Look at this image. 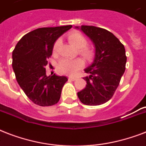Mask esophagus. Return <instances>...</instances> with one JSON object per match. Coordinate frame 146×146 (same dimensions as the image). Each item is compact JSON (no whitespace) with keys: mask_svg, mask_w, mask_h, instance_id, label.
<instances>
[{"mask_svg":"<svg viewBox=\"0 0 146 146\" xmlns=\"http://www.w3.org/2000/svg\"><path fill=\"white\" fill-rule=\"evenodd\" d=\"M76 79H77V77H75V76H69V80H72V81H75Z\"/></svg>","mask_w":146,"mask_h":146,"instance_id":"1","label":"esophagus"}]
</instances>
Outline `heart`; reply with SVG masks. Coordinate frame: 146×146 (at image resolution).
Returning a JSON list of instances; mask_svg holds the SVG:
<instances>
[{"instance_id": "heart-1", "label": "heart", "mask_w": 146, "mask_h": 146, "mask_svg": "<svg viewBox=\"0 0 146 146\" xmlns=\"http://www.w3.org/2000/svg\"><path fill=\"white\" fill-rule=\"evenodd\" d=\"M68 39L71 44L76 48H80V51L84 57L89 58L91 57L92 52L87 48H85L86 45V39L82 35L79 33H72L68 36ZM60 41H57L54 44V51H56L59 46ZM83 66V61L81 59L69 60L64 58L60 60L58 65L60 71L66 74H75Z\"/></svg>"}]
</instances>
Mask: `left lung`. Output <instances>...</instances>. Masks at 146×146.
Listing matches in <instances>:
<instances>
[{
    "label": "left lung",
    "mask_w": 146,
    "mask_h": 146,
    "mask_svg": "<svg viewBox=\"0 0 146 146\" xmlns=\"http://www.w3.org/2000/svg\"><path fill=\"white\" fill-rule=\"evenodd\" d=\"M91 40L95 48L93 62L84 70L86 86L77 93L80 102L96 106L108 102L123 75L127 63L124 46L113 33L92 26H75Z\"/></svg>",
    "instance_id": "8db88e82"
}]
</instances>
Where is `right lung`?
<instances>
[{"label":"right lung","instance_id":"obj_1","mask_svg":"<svg viewBox=\"0 0 146 146\" xmlns=\"http://www.w3.org/2000/svg\"><path fill=\"white\" fill-rule=\"evenodd\" d=\"M72 26L39 28L25 35L12 54L16 79L27 97L40 106H50L59 102L66 76H46L44 66L52 54L54 44Z\"/></svg>","mask_w":146,"mask_h":146}]
</instances>
